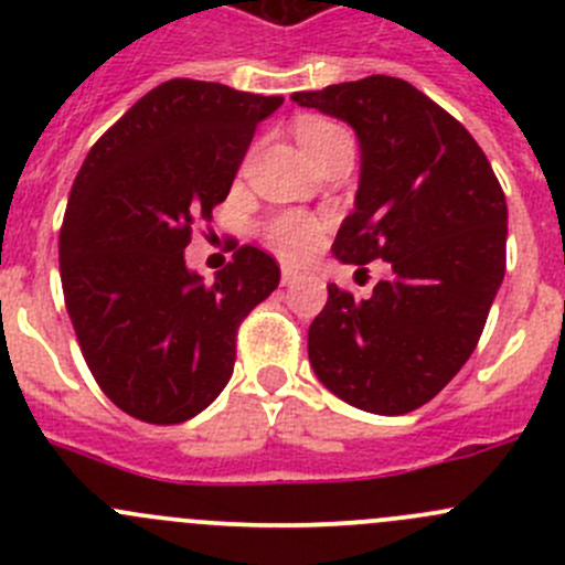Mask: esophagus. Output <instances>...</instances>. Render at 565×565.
Listing matches in <instances>:
<instances>
[{
  "mask_svg": "<svg viewBox=\"0 0 565 565\" xmlns=\"http://www.w3.org/2000/svg\"><path fill=\"white\" fill-rule=\"evenodd\" d=\"M300 278H303V273H300L298 267H292V265L281 267V284H284V287H292V284H298Z\"/></svg>",
  "mask_w": 565,
  "mask_h": 565,
  "instance_id": "1",
  "label": "esophagus"
}]
</instances>
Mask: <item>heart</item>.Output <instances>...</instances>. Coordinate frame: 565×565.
<instances>
[{
  "label": "heart",
  "instance_id": "heart-1",
  "mask_svg": "<svg viewBox=\"0 0 565 565\" xmlns=\"http://www.w3.org/2000/svg\"><path fill=\"white\" fill-rule=\"evenodd\" d=\"M333 130H339V125L322 122V119H309V122L300 125L298 130L300 147L306 150V147L317 145L319 139H324V136L333 134ZM317 237L319 224L303 213H287L270 224V243L278 250H284L287 256H300L306 254V250H311L315 248Z\"/></svg>",
  "mask_w": 565,
  "mask_h": 565
}]
</instances>
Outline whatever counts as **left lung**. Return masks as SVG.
Here are the masks:
<instances>
[{"mask_svg":"<svg viewBox=\"0 0 565 565\" xmlns=\"http://www.w3.org/2000/svg\"><path fill=\"white\" fill-rule=\"evenodd\" d=\"M292 100L347 122L361 145L355 210L333 256L383 259L393 273L366 300L330 284L309 328L311 369L352 407L413 413L481 339L505 276L503 188L465 125L402 78L369 76Z\"/></svg>","mask_w":565,"mask_h":565,"instance_id":"obj_1","label":"left lung"}]
</instances>
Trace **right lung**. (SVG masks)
<instances>
[{
	"instance_id": "1",
	"label": "right lung",
	"mask_w": 565,
	"mask_h": 565,
	"mask_svg": "<svg viewBox=\"0 0 565 565\" xmlns=\"http://www.w3.org/2000/svg\"><path fill=\"white\" fill-rule=\"evenodd\" d=\"M281 104L172 78L130 106L76 174L60 235L65 306L95 383L134 418L182 424L210 407L235 369L237 324L278 287L265 250H235L207 284L185 246Z\"/></svg>"
}]
</instances>
